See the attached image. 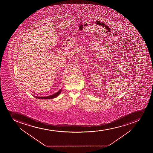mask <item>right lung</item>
I'll list each match as a JSON object with an SVG mask.
<instances>
[{"mask_svg": "<svg viewBox=\"0 0 153 153\" xmlns=\"http://www.w3.org/2000/svg\"><path fill=\"white\" fill-rule=\"evenodd\" d=\"M61 91H62V89L59 90L58 92L55 93L53 95L46 96V97H37V96H34V97H36L37 98L41 99H50L55 98H56L57 96L59 95V94H60Z\"/></svg>", "mask_w": 153, "mask_h": 153, "instance_id": "obj_1", "label": "right lung"}]
</instances>
